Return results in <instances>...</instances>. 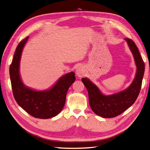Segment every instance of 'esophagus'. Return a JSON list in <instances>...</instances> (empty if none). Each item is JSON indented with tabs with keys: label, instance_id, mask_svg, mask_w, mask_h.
<instances>
[{
	"label": "esophagus",
	"instance_id": "34e87169",
	"mask_svg": "<svg viewBox=\"0 0 150 150\" xmlns=\"http://www.w3.org/2000/svg\"><path fill=\"white\" fill-rule=\"evenodd\" d=\"M76 74H77V76H78V77H79V78H81V77H83L84 76V71L82 69V68L79 67V68H78V70L76 71Z\"/></svg>",
	"mask_w": 150,
	"mask_h": 150
}]
</instances>
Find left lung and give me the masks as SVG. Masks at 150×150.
<instances>
[{"instance_id": "8db88e82", "label": "left lung", "mask_w": 150, "mask_h": 150, "mask_svg": "<svg viewBox=\"0 0 150 150\" xmlns=\"http://www.w3.org/2000/svg\"><path fill=\"white\" fill-rule=\"evenodd\" d=\"M125 40L133 53L137 67L134 79L128 88L118 93L105 96L90 80L85 78L82 79L88 90L91 108L95 114L106 118L118 116L129 108L137 100L142 88L144 63L135 43L129 38H125Z\"/></svg>"}]
</instances>
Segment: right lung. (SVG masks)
I'll use <instances>...</instances> for the list:
<instances>
[{"mask_svg": "<svg viewBox=\"0 0 150 150\" xmlns=\"http://www.w3.org/2000/svg\"><path fill=\"white\" fill-rule=\"evenodd\" d=\"M28 38L27 37L18 44L9 67L13 95L17 104L32 116L51 118L57 116L64 108L67 90L76 79L75 74L71 72L61 77L47 91H38L25 87L20 77L19 64L22 49Z\"/></svg>", "mask_w": 150, "mask_h": 150, "instance_id": "add662e5", "label": "right lung"}]
</instances>
